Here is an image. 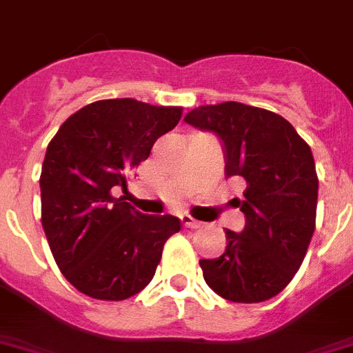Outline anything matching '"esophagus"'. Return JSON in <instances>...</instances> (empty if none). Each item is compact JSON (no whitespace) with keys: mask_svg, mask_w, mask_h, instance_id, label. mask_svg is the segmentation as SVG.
Wrapping results in <instances>:
<instances>
[{"mask_svg":"<svg viewBox=\"0 0 353 353\" xmlns=\"http://www.w3.org/2000/svg\"><path fill=\"white\" fill-rule=\"evenodd\" d=\"M180 220H182L183 225L189 227V229H200V227L203 225L202 222H198V220L191 218V216H189V214H182V216H180Z\"/></svg>","mask_w":353,"mask_h":353,"instance_id":"esophagus-1","label":"esophagus"}]
</instances>
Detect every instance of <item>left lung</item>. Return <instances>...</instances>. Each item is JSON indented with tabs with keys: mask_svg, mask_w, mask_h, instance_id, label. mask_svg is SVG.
I'll list each match as a JSON object with an SVG mask.
<instances>
[{
	"mask_svg": "<svg viewBox=\"0 0 353 353\" xmlns=\"http://www.w3.org/2000/svg\"><path fill=\"white\" fill-rule=\"evenodd\" d=\"M183 121L222 141L225 179L247 185L238 203L245 227L225 229V252L200 260L205 283L227 301L274 298L301 267L316 229L312 151L281 115L234 101L198 106Z\"/></svg>",
	"mask_w": 353,
	"mask_h": 353,
	"instance_id": "8db88e82",
	"label": "left lung"
}]
</instances>
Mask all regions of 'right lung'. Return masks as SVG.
I'll return each mask as SVG.
<instances>
[{"instance_id":"1","label":"right lung","mask_w":353,"mask_h":353,"mask_svg":"<svg viewBox=\"0 0 353 353\" xmlns=\"http://www.w3.org/2000/svg\"><path fill=\"white\" fill-rule=\"evenodd\" d=\"M180 117L182 108L106 99L66 119L46 148L41 222L55 263L79 292L122 301L155 276L180 220L142 214L113 193H126L131 173Z\"/></svg>"}]
</instances>
